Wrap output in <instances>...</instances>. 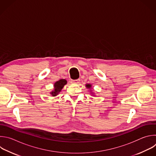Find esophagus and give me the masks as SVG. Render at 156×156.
Instances as JSON below:
<instances>
[{"label": "esophagus", "mask_w": 156, "mask_h": 156, "mask_svg": "<svg viewBox=\"0 0 156 156\" xmlns=\"http://www.w3.org/2000/svg\"><path fill=\"white\" fill-rule=\"evenodd\" d=\"M80 81V79H77V80H72V83L73 84H78L79 83Z\"/></svg>", "instance_id": "34e87169"}]
</instances>
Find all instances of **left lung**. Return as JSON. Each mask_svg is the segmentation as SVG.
Instances as JSON below:
<instances>
[{"mask_svg": "<svg viewBox=\"0 0 156 156\" xmlns=\"http://www.w3.org/2000/svg\"><path fill=\"white\" fill-rule=\"evenodd\" d=\"M86 87L87 88L89 89H91L92 86H91V84H86ZM92 94H93V93H92Z\"/></svg>", "mask_w": 156, "mask_h": 156, "instance_id": "1", "label": "left lung"}]
</instances>
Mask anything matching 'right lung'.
<instances>
[{
    "label": "right lung",
    "mask_w": 156,
    "mask_h": 156,
    "mask_svg": "<svg viewBox=\"0 0 156 156\" xmlns=\"http://www.w3.org/2000/svg\"><path fill=\"white\" fill-rule=\"evenodd\" d=\"M67 81L65 80V79H61L59 80V81H56L55 84H54V90L53 91L51 92V95H52V96H56L62 89V88L64 87V86L67 84Z\"/></svg>",
    "instance_id": "obj_1"
}]
</instances>
